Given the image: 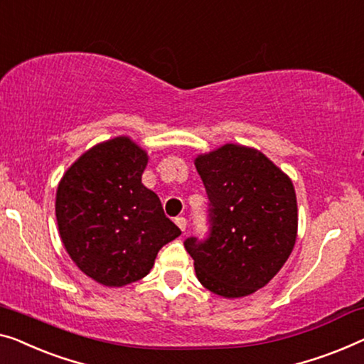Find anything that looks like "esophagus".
I'll use <instances>...</instances> for the list:
<instances>
[{
    "instance_id": "esophagus-1",
    "label": "esophagus",
    "mask_w": 364,
    "mask_h": 364,
    "mask_svg": "<svg viewBox=\"0 0 364 364\" xmlns=\"http://www.w3.org/2000/svg\"><path fill=\"white\" fill-rule=\"evenodd\" d=\"M176 225H177L178 228H181L182 231H186V228H187V220L183 218V217H177V218H176Z\"/></svg>"
}]
</instances>
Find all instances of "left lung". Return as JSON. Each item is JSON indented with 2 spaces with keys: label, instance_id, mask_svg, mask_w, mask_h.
Instances as JSON below:
<instances>
[{
  "label": "left lung",
  "instance_id": "left-lung-1",
  "mask_svg": "<svg viewBox=\"0 0 364 364\" xmlns=\"http://www.w3.org/2000/svg\"><path fill=\"white\" fill-rule=\"evenodd\" d=\"M210 200L207 240L187 238L200 284L217 296L245 297L264 287L297 238L292 181L261 151L225 144L195 157Z\"/></svg>",
  "mask_w": 364,
  "mask_h": 364
}]
</instances>
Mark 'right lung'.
Segmentation results:
<instances>
[{"label":"right lung","mask_w":364,"mask_h":364,"mask_svg":"<svg viewBox=\"0 0 364 364\" xmlns=\"http://www.w3.org/2000/svg\"><path fill=\"white\" fill-rule=\"evenodd\" d=\"M147 152L118 136L78 157L60 178L55 217L68 256L107 287L149 274L157 252L182 233L141 182Z\"/></svg>","instance_id":"obj_1"}]
</instances>
